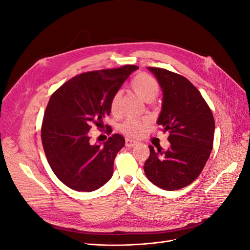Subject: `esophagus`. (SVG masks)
Here are the masks:
<instances>
[{
  "label": "esophagus",
  "mask_w": 250,
  "mask_h": 250,
  "mask_svg": "<svg viewBox=\"0 0 250 250\" xmlns=\"http://www.w3.org/2000/svg\"><path fill=\"white\" fill-rule=\"evenodd\" d=\"M137 141H134V140H131V139H126L125 140V145H126V147H133L134 145H137Z\"/></svg>",
  "instance_id": "1"
}]
</instances>
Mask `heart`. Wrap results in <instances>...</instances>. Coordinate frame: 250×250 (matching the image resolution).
<instances>
[{"instance_id": "b5f03b06", "label": "heart", "mask_w": 250, "mask_h": 250, "mask_svg": "<svg viewBox=\"0 0 250 250\" xmlns=\"http://www.w3.org/2000/svg\"><path fill=\"white\" fill-rule=\"evenodd\" d=\"M130 86L133 92L146 102L153 101L161 89L158 81L147 73H140L137 76H134L130 82ZM120 98V93H116L111 97L109 102V109L111 113H117ZM144 126H145V122H143V121L129 119L121 125L120 129L129 137H139L143 132Z\"/></svg>"}]
</instances>
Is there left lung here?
<instances>
[{
  "instance_id": "1",
  "label": "left lung",
  "mask_w": 250,
  "mask_h": 250,
  "mask_svg": "<svg viewBox=\"0 0 250 250\" xmlns=\"http://www.w3.org/2000/svg\"><path fill=\"white\" fill-rule=\"evenodd\" d=\"M154 74L163 90L157 124L169 132L170 147L149 146L144 171L153 185L167 191L183 188L199 176L213 149L215 120L208 103L186 77L161 67Z\"/></svg>"
}]
</instances>
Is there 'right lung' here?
I'll list each match as a JSON object with an SVG mask.
<instances>
[{
	"mask_svg": "<svg viewBox=\"0 0 250 250\" xmlns=\"http://www.w3.org/2000/svg\"><path fill=\"white\" fill-rule=\"evenodd\" d=\"M138 69L129 64L82 73L51 96L42 125V147L52 171L72 190L92 192L111 178L125 139L115 133L103 145H93L88 131L94 124L102 126L111 97Z\"/></svg>",
	"mask_w": 250,
	"mask_h": 250,
	"instance_id": "1",
	"label": "right lung"
}]
</instances>
